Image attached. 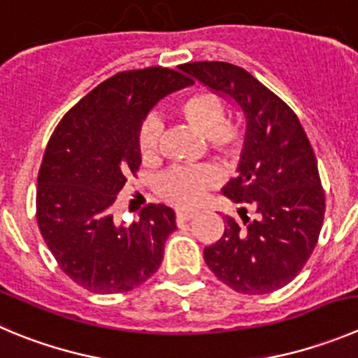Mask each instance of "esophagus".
Masks as SVG:
<instances>
[{"label": "esophagus", "instance_id": "obj_1", "mask_svg": "<svg viewBox=\"0 0 358 358\" xmlns=\"http://www.w3.org/2000/svg\"><path fill=\"white\" fill-rule=\"evenodd\" d=\"M192 217H194V212H178L176 213V222L182 224V222H187V220H190Z\"/></svg>", "mask_w": 358, "mask_h": 358}]
</instances>
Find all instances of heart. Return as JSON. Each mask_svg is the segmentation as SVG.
I'll return each instance as SVG.
<instances>
[{"mask_svg":"<svg viewBox=\"0 0 358 358\" xmlns=\"http://www.w3.org/2000/svg\"><path fill=\"white\" fill-rule=\"evenodd\" d=\"M175 113L180 120L205 138L206 148L224 164L240 159L245 148V129L236 120L224 118V103L210 90H192L176 102ZM160 125L146 122L139 132L138 148L145 162H153L159 155ZM215 183L210 168L173 169L159 180L157 192L176 208H192L198 205Z\"/></svg>","mask_w":358,"mask_h":358,"instance_id":"heart-1","label":"heart"}]
</instances>
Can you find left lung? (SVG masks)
Masks as SVG:
<instances>
[{"mask_svg": "<svg viewBox=\"0 0 358 358\" xmlns=\"http://www.w3.org/2000/svg\"><path fill=\"white\" fill-rule=\"evenodd\" d=\"M178 69L231 96L247 120L238 176L222 189L243 205V224L226 215L222 236L205 247L206 265L243 295L280 289L310 258L325 217V190L306 130L288 103L242 66L194 62Z\"/></svg>", "mask_w": 358, "mask_h": 358, "instance_id": "8db88e82", "label": "left lung"}]
</instances>
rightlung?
I'll return each mask as SVG.
<instances>
[{
  "mask_svg": "<svg viewBox=\"0 0 358 358\" xmlns=\"http://www.w3.org/2000/svg\"><path fill=\"white\" fill-rule=\"evenodd\" d=\"M187 85L189 78L164 66L118 72L83 96L49 139L36 222L59 268L88 292H130L162 263L175 212L150 203L127 226L113 220V206L141 166L143 120L157 100Z\"/></svg>",
  "mask_w": 358,
  "mask_h": 358,
  "instance_id": "add662e5",
  "label": "right lung"
}]
</instances>
